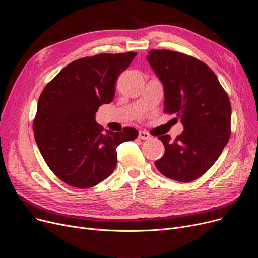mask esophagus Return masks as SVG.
<instances>
[{
	"label": "esophagus",
	"instance_id": "obj_1",
	"mask_svg": "<svg viewBox=\"0 0 258 258\" xmlns=\"http://www.w3.org/2000/svg\"><path fill=\"white\" fill-rule=\"evenodd\" d=\"M138 138L141 139V140H148V139H151L152 137H151V135L148 134L147 132L140 131V132H139V135H138Z\"/></svg>",
	"mask_w": 258,
	"mask_h": 258
}]
</instances>
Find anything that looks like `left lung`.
<instances>
[{"mask_svg": "<svg viewBox=\"0 0 258 258\" xmlns=\"http://www.w3.org/2000/svg\"><path fill=\"white\" fill-rule=\"evenodd\" d=\"M146 59L163 85L165 112L177 115L184 126L174 141L169 135L159 137L165 153L155 165L171 180L194 181L215 163L229 141V97L214 72L195 57L151 50Z\"/></svg>", "mask_w": 258, "mask_h": 258, "instance_id": "left-lung-1", "label": "left lung"}]
</instances>
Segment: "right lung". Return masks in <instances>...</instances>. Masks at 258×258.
<instances>
[{
    "label": "right lung",
    "mask_w": 258,
    "mask_h": 258,
    "mask_svg": "<svg viewBox=\"0 0 258 258\" xmlns=\"http://www.w3.org/2000/svg\"><path fill=\"white\" fill-rule=\"evenodd\" d=\"M137 54H98L72 61L45 87L33 132L49 168L66 184L90 188L117 165V147L138 131L105 130L95 120L98 107L113 101L116 80Z\"/></svg>",
    "instance_id": "right-lung-1"
}]
</instances>
